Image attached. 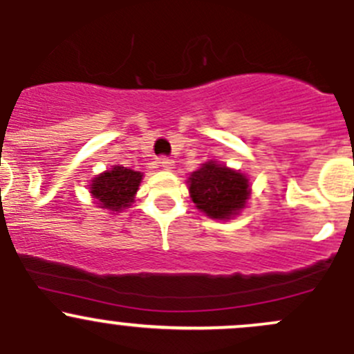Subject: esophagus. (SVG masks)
<instances>
[{"mask_svg": "<svg viewBox=\"0 0 354 354\" xmlns=\"http://www.w3.org/2000/svg\"><path fill=\"white\" fill-rule=\"evenodd\" d=\"M159 166L162 167V169L169 171V169H173L174 160H173V159H169V157H160V159H159Z\"/></svg>", "mask_w": 354, "mask_h": 354, "instance_id": "34e87169", "label": "esophagus"}]
</instances>
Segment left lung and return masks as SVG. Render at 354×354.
Masks as SVG:
<instances>
[{"label": "left lung", "mask_w": 354, "mask_h": 354, "mask_svg": "<svg viewBox=\"0 0 354 354\" xmlns=\"http://www.w3.org/2000/svg\"><path fill=\"white\" fill-rule=\"evenodd\" d=\"M190 197L197 209L212 219H230L245 207L248 180L238 171L217 162L203 164L190 174Z\"/></svg>", "instance_id": "8db88e82"}]
</instances>
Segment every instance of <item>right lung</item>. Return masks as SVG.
I'll return each mask as SVG.
<instances>
[{
  "mask_svg": "<svg viewBox=\"0 0 354 354\" xmlns=\"http://www.w3.org/2000/svg\"><path fill=\"white\" fill-rule=\"evenodd\" d=\"M142 173L127 169L123 166H113V169L99 174L91 185V194L97 198L102 209L120 212L133 202Z\"/></svg>",
  "mask_w": 354,
  "mask_h": 354,
  "instance_id": "right-lung-1",
  "label": "right lung"
}]
</instances>
